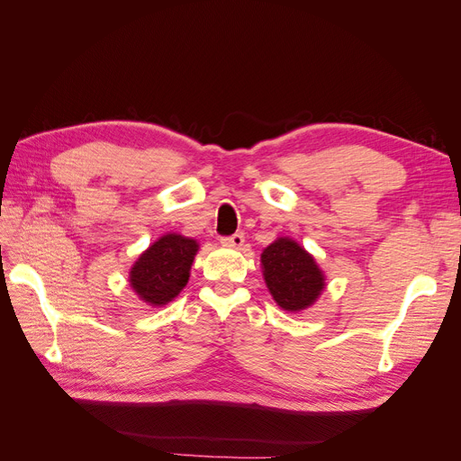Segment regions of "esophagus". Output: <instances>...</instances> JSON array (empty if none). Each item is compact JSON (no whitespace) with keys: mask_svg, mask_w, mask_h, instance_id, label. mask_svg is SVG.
Here are the masks:
<instances>
[{"mask_svg":"<svg viewBox=\"0 0 461 461\" xmlns=\"http://www.w3.org/2000/svg\"><path fill=\"white\" fill-rule=\"evenodd\" d=\"M221 244L227 246V248H242L244 232H236L232 236H225V239H221Z\"/></svg>","mask_w":461,"mask_h":461,"instance_id":"obj_1","label":"esophagus"}]
</instances>
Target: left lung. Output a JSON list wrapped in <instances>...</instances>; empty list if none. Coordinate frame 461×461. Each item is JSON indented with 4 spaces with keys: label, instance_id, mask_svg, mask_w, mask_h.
Returning a JSON list of instances; mask_svg holds the SVG:
<instances>
[{
    "label": "left lung",
    "instance_id": "8db88e82",
    "mask_svg": "<svg viewBox=\"0 0 461 461\" xmlns=\"http://www.w3.org/2000/svg\"><path fill=\"white\" fill-rule=\"evenodd\" d=\"M261 271L278 308L290 313L312 308L327 286L315 258L290 236H278L263 249Z\"/></svg>",
    "mask_w": 461,
    "mask_h": 461
}]
</instances>
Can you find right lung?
<instances>
[{"mask_svg":"<svg viewBox=\"0 0 461 461\" xmlns=\"http://www.w3.org/2000/svg\"><path fill=\"white\" fill-rule=\"evenodd\" d=\"M198 240L178 232H167L138 256L129 271L134 294L151 308H163L188 285Z\"/></svg>","mask_w":461,"mask_h":461,"instance_id":"1","label":"right lung"}]
</instances>
